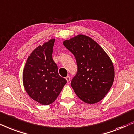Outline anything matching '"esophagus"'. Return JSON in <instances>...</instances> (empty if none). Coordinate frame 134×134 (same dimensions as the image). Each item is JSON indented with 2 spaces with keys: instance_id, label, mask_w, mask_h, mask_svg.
<instances>
[{
  "instance_id": "1",
  "label": "esophagus",
  "mask_w": 134,
  "mask_h": 134,
  "mask_svg": "<svg viewBox=\"0 0 134 134\" xmlns=\"http://www.w3.org/2000/svg\"><path fill=\"white\" fill-rule=\"evenodd\" d=\"M65 79H66V80H67V82H69V81H70V76H67V77L65 78Z\"/></svg>"
}]
</instances>
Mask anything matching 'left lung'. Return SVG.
I'll use <instances>...</instances> for the list:
<instances>
[{
    "label": "left lung",
    "instance_id": "obj_1",
    "mask_svg": "<svg viewBox=\"0 0 134 134\" xmlns=\"http://www.w3.org/2000/svg\"><path fill=\"white\" fill-rule=\"evenodd\" d=\"M63 44L74 54L77 64V73L71 81L76 96L90 104L100 101L115 78L111 59L96 41L85 35H77Z\"/></svg>",
    "mask_w": 134,
    "mask_h": 134
}]
</instances>
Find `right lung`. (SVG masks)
Returning a JSON list of instances; mask_svg holds the SVG:
<instances>
[{
    "label": "right lung",
    "instance_id": "obj_1",
    "mask_svg": "<svg viewBox=\"0 0 134 134\" xmlns=\"http://www.w3.org/2000/svg\"><path fill=\"white\" fill-rule=\"evenodd\" d=\"M55 38L39 45L28 57L23 72L24 89L29 97L43 105L51 104L67 83L58 74L52 54Z\"/></svg>",
    "mask_w": 134,
    "mask_h": 134
}]
</instances>
